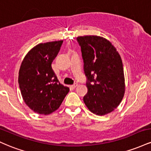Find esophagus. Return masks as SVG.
<instances>
[{"mask_svg": "<svg viewBox=\"0 0 151 151\" xmlns=\"http://www.w3.org/2000/svg\"><path fill=\"white\" fill-rule=\"evenodd\" d=\"M77 86H78V84H74L73 85H72V86H71V87H72V88H73V89H74V88H76V87H77Z\"/></svg>", "mask_w": 151, "mask_h": 151, "instance_id": "esophagus-1", "label": "esophagus"}]
</instances>
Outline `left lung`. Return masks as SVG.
Masks as SVG:
<instances>
[{"label": "left lung", "mask_w": 151, "mask_h": 151, "mask_svg": "<svg viewBox=\"0 0 151 151\" xmlns=\"http://www.w3.org/2000/svg\"><path fill=\"white\" fill-rule=\"evenodd\" d=\"M84 60L88 109L98 116L110 114L120 104L125 93L122 60L111 42L97 35L77 37Z\"/></svg>", "instance_id": "1"}]
</instances>
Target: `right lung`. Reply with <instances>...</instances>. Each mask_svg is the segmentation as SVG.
<instances>
[{"mask_svg": "<svg viewBox=\"0 0 151 151\" xmlns=\"http://www.w3.org/2000/svg\"><path fill=\"white\" fill-rule=\"evenodd\" d=\"M63 40L40 43L25 55L18 84L25 104L35 113L48 115L58 110L70 91L60 84L52 69Z\"/></svg>", "mask_w": 151, "mask_h": 151, "instance_id": "obj_1", "label": "right lung"}]
</instances>
